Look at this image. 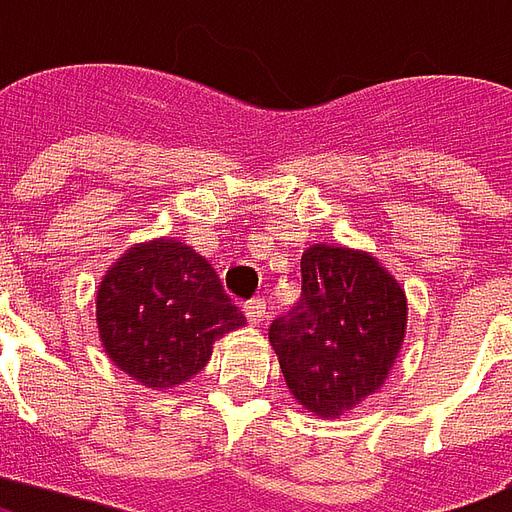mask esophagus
I'll use <instances>...</instances> for the list:
<instances>
[{
  "mask_svg": "<svg viewBox=\"0 0 512 512\" xmlns=\"http://www.w3.org/2000/svg\"><path fill=\"white\" fill-rule=\"evenodd\" d=\"M244 312H246V320H249V323L260 325L263 320H266L268 306H266V301H263V298H252V301H246Z\"/></svg>",
  "mask_w": 512,
  "mask_h": 512,
  "instance_id": "34e87169",
  "label": "esophagus"
}]
</instances>
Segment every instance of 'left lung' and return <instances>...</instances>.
I'll return each instance as SVG.
<instances>
[{"mask_svg": "<svg viewBox=\"0 0 512 512\" xmlns=\"http://www.w3.org/2000/svg\"><path fill=\"white\" fill-rule=\"evenodd\" d=\"M404 328V290L372 255L317 244L301 257L298 304L276 317L268 339L295 399L336 418L385 382Z\"/></svg>", "mask_w": 512, "mask_h": 512, "instance_id": "1", "label": "left lung"}]
</instances>
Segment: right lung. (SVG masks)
I'll use <instances>...</instances> for the list:
<instances>
[{
  "label": "right lung",
  "instance_id": "obj_1",
  "mask_svg": "<svg viewBox=\"0 0 512 512\" xmlns=\"http://www.w3.org/2000/svg\"><path fill=\"white\" fill-rule=\"evenodd\" d=\"M244 323L206 257L168 238L132 246L97 290L105 352L154 391L198 374L219 336Z\"/></svg>",
  "mask_w": 512,
  "mask_h": 512
}]
</instances>
